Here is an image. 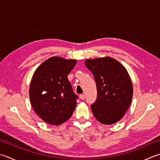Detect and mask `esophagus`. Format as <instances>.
<instances>
[{"instance_id":"34e87169","label":"esophagus","mask_w":160,"mask_h":160,"mask_svg":"<svg viewBox=\"0 0 160 160\" xmlns=\"http://www.w3.org/2000/svg\"><path fill=\"white\" fill-rule=\"evenodd\" d=\"M80 98L81 100H84V98H85V96H84V94H80Z\"/></svg>"}]
</instances>
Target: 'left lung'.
<instances>
[{
    "label": "left lung",
    "instance_id": "left-lung-1",
    "mask_svg": "<svg viewBox=\"0 0 160 160\" xmlns=\"http://www.w3.org/2000/svg\"><path fill=\"white\" fill-rule=\"evenodd\" d=\"M93 73L97 98L91 106L100 123L112 125L119 121L128 111L133 96V87L126 68L110 57L87 59L84 62Z\"/></svg>",
    "mask_w": 160,
    "mask_h": 160
}]
</instances>
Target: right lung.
<instances>
[{
  "instance_id": "add662e5",
  "label": "right lung",
  "mask_w": 160,
  "mask_h": 160,
  "mask_svg": "<svg viewBox=\"0 0 160 160\" xmlns=\"http://www.w3.org/2000/svg\"><path fill=\"white\" fill-rule=\"evenodd\" d=\"M76 59L51 57L41 64L31 80L29 96L35 113L46 123L59 126L70 118L78 98L67 76Z\"/></svg>"
}]
</instances>
